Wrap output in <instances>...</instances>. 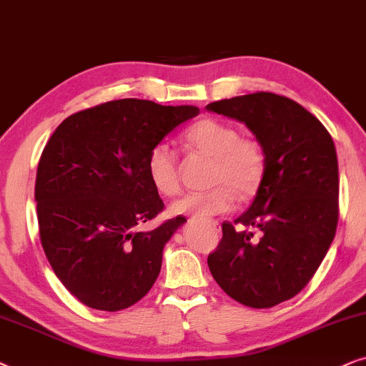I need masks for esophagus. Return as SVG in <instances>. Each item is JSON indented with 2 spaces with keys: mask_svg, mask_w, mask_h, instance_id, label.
I'll return each mask as SVG.
<instances>
[{
  "mask_svg": "<svg viewBox=\"0 0 366 366\" xmlns=\"http://www.w3.org/2000/svg\"><path fill=\"white\" fill-rule=\"evenodd\" d=\"M211 226H212V229H214V231H216V232H219V231H221V226H219V222H216V221H212V222H211Z\"/></svg>",
  "mask_w": 366,
  "mask_h": 366,
  "instance_id": "1",
  "label": "esophagus"
}]
</instances>
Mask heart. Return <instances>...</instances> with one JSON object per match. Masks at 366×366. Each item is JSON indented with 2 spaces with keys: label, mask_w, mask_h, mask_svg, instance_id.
I'll return each mask as SVG.
<instances>
[{
  "label": "heart",
  "mask_w": 366,
  "mask_h": 366,
  "mask_svg": "<svg viewBox=\"0 0 366 366\" xmlns=\"http://www.w3.org/2000/svg\"><path fill=\"white\" fill-rule=\"evenodd\" d=\"M189 147L212 159V189L204 192H189L172 202V214H192L211 217L229 211L234 194L239 199L252 196L259 187L266 169L262 145L252 137H239L236 127L226 122L202 119L189 127L184 134ZM147 175L160 196H174L179 191L177 160L167 144H157L149 152Z\"/></svg>",
  "instance_id": "1"
}]
</instances>
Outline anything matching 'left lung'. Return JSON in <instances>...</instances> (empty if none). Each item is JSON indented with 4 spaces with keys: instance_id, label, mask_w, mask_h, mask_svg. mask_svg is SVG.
I'll return each instance as SVG.
<instances>
[{
    "instance_id": "obj_1",
    "label": "left lung",
    "mask_w": 366,
    "mask_h": 366,
    "mask_svg": "<svg viewBox=\"0 0 366 366\" xmlns=\"http://www.w3.org/2000/svg\"><path fill=\"white\" fill-rule=\"evenodd\" d=\"M207 110L246 124L266 155L254 201L236 221L222 222L209 269L237 303L272 308L308 285L333 242L340 192L333 139L305 107L269 92L212 102Z\"/></svg>"
}]
</instances>
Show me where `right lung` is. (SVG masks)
<instances>
[{
  "label": "right lung",
  "instance_id": "right-lung-1",
  "mask_svg": "<svg viewBox=\"0 0 366 366\" xmlns=\"http://www.w3.org/2000/svg\"><path fill=\"white\" fill-rule=\"evenodd\" d=\"M197 114L192 105L114 100L70 115L48 140L35 184L40 241L58 280L84 305L120 311L154 286L164 246L186 217L137 231L164 209L147 157Z\"/></svg>",
  "mask_w": 366,
  "mask_h": 366
}]
</instances>
